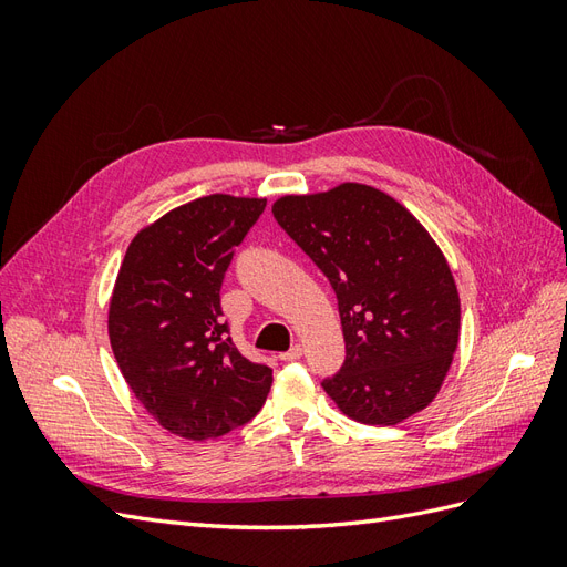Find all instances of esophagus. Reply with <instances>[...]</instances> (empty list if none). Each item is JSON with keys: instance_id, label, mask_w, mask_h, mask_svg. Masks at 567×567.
I'll use <instances>...</instances> for the list:
<instances>
[{"instance_id": "obj_1", "label": "esophagus", "mask_w": 567, "mask_h": 567, "mask_svg": "<svg viewBox=\"0 0 567 567\" xmlns=\"http://www.w3.org/2000/svg\"><path fill=\"white\" fill-rule=\"evenodd\" d=\"M279 357H281V362H296V359L302 357V346H300V342H296L293 348H290L288 352H281Z\"/></svg>"}]
</instances>
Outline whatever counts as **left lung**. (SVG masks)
<instances>
[{"instance_id": "obj_1", "label": "left lung", "mask_w": 567, "mask_h": 567, "mask_svg": "<svg viewBox=\"0 0 567 567\" xmlns=\"http://www.w3.org/2000/svg\"><path fill=\"white\" fill-rule=\"evenodd\" d=\"M271 213L331 281L346 364L323 381L342 414L398 425L435 400L458 348L447 257L400 200L369 184L286 194Z\"/></svg>"}]
</instances>
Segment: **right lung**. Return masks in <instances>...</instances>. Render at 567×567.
Masks as SVG:
<instances>
[{
  "label": "right lung",
  "mask_w": 567,
  "mask_h": 567,
  "mask_svg": "<svg viewBox=\"0 0 567 567\" xmlns=\"http://www.w3.org/2000/svg\"><path fill=\"white\" fill-rule=\"evenodd\" d=\"M267 198L213 194L132 238L109 302V338L134 398L165 431L213 440L262 409L271 369L227 338L219 288Z\"/></svg>",
  "instance_id": "add662e5"
}]
</instances>
